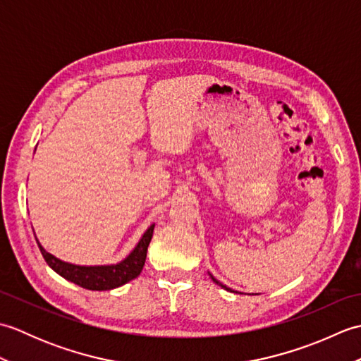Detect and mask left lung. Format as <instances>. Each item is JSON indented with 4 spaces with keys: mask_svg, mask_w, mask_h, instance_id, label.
Here are the masks:
<instances>
[{
    "mask_svg": "<svg viewBox=\"0 0 361 361\" xmlns=\"http://www.w3.org/2000/svg\"><path fill=\"white\" fill-rule=\"evenodd\" d=\"M211 278H212V281H214V282H216V283H219V286H221V283H220V282H219V281H217L216 278H214V276H212V274H211ZM221 287H224L225 290H229V291H231V288H228L226 286H221Z\"/></svg>",
    "mask_w": 361,
    "mask_h": 361,
    "instance_id": "8db88e82",
    "label": "left lung"
}]
</instances>
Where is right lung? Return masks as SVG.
Masks as SVG:
<instances>
[{
	"instance_id": "1",
	"label": "right lung",
	"mask_w": 361,
	"mask_h": 361,
	"mask_svg": "<svg viewBox=\"0 0 361 361\" xmlns=\"http://www.w3.org/2000/svg\"><path fill=\"white\" fill-rule=\"evenodd\" d=\"M152 225L147 231L141 237L140 243L136 245L135 250L116 265H105V267H79L62 262L57 257L49 255L48 251L37 240L38 248H40L42 255L54 271L59 273L62 278L71 281L78 286L87 288V290H111L124 286L128 281H132L140 276L142 271V267L145 262V256H147V248L153 235Z\"/></svg>"
}]
</instances>
